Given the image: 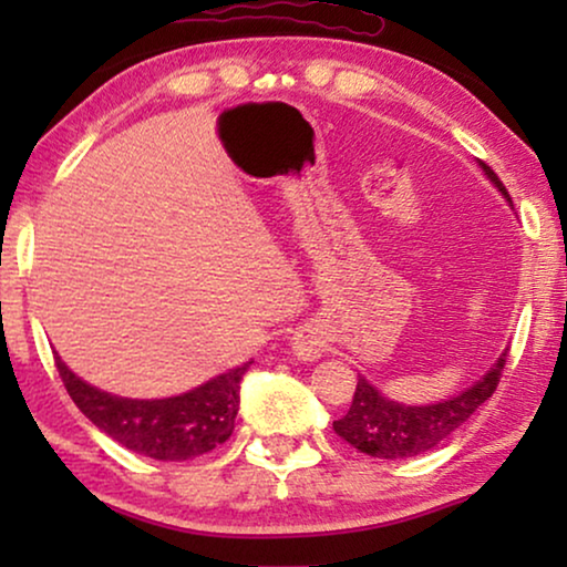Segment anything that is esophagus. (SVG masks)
<instances>
[{
  "label": "esophagus",
  "mask_w": 567,
  "mask_h": 567,
  "mask_svg": "<svg viewBox=\"0 0 567 567\" xmlns=\"http://www.w3.org/2000/svg\"><path fill=\"white\" fill-rule=\"evenodd\" d=\"M291 348H293V353H297V359L317 361L324 351V343L315 330H299L297 336H293Z\"/></svg>",
  "instance_id": "esophagus-1"
}]
</instances>
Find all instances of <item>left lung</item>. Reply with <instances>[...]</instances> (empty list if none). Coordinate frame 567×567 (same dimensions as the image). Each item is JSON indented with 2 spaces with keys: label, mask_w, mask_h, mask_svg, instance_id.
Returning <instances> with one entry per match:
<instances>
[{
  "label": "left lung",
  "mask_w": 567,
  "mask_h": 567,
  "mask_svg": "<svg viewBox=\"0 0 567 567\" xmlns=\"http://www.w3.org/2000/svg\"><path fill=\"white\" fill-rule=\"evenodd\" d=\"M483 167L487 181H491L503 198L511 204L508 190L503 188L498 175L493 173L485 162H477ZM508 348L498 355V361L485 371L477 382L462 390L454 398L429 402V405H405V402H394L384 398V392L369 382L367 377L359 374V384H355V394L351 402V410L332 423V429L340 439L369 456H379V460H408V456H417L423 452H431L439 446L449 433L460 429L483 402L491 398L498 386L503 363H506Z\"/></svg>",
  "instance_id": "8db88e82"
}]
</instances>
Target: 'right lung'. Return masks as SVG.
Returning <instances> with one entry per match:
<instances>
[{"instance_id": "add662e5", "label": "right lung", "mask_w": 567, "mask_h": 567, "mask_svg": "<svg viewBox=\"0 0 567 567\" xmlns=\"http://www.w3.org/2000/svg\"><path fill=\"white\" fill-rule=\"evenodd\" d=\"M252 361L173 398H121L76 377L56 353V369L74 405L105 436L159 462H185L212 452L235 431L239 384Z\"/></svg>"}]
</instances>
